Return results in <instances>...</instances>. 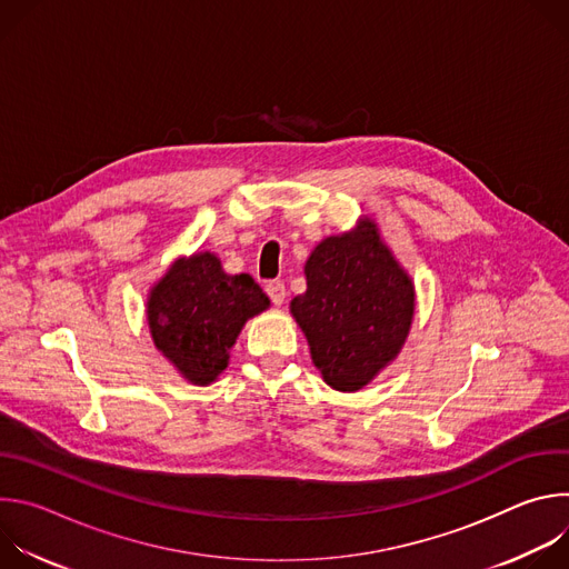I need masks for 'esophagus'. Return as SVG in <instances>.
<instances>
[{"instance_id":"1","label":"esophagus","mask_w":569,"mask_h":569,"mask_svg":"<svg viewBox=\"0 0 569 569\" xmlns=\"http://www.w3.org/2000/svg\"><path fill=\"white\" fill-rule=\"evenodd\" d=\"M266 292H268V297H270V301L274 306H281L286 301V286H283V281H268L266 283Z\"/></svg>"}]
</instances>
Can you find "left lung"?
Instances as JSON below:
<instances>
[{
    "mask_svg": "<svg viewBox=\"0 0 569 569\" xmlns=\"http://www.w3.org/2000/svg\"><path fill=\"white\" fill-rule=\"evenodd\" d=\"M306 292L290 301L323 382L358 391L402 349L415 317V283L373 220L323 238L306 261Z\"/></svg>",
    "mask_w": 569,
    "mask_h": 569,
    "instance_id": "1",
    "label": "left lung"
}]
</instances>
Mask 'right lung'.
<instances>
[{
    "instance_id": "1",
    "label": "right lung",
    "mask_w": 569,
    "mask_h": 569,
    "mask_svg": "<svg viewBox=\"0 0 569 569\" xmlns=\"http://www.w3.org/2000/svg\"><path fill=\"white\" fill-rule=\"evenodd\" d=\"M270 299L250 274H227L220 259L198 252L178 259L148 297L154 347L193 385L213 382L229 365V349L246 321Z\"/></svg>"
}]
</instances>
